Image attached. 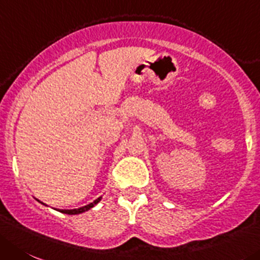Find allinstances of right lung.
<instances>
[{"mask_svg": "<svg viewBox=\"0 0 260 260\" xmlns=\"http://www.w3.org/2000/svg\"><path fill=\"white\" fill-rule=\"evenodd\" d=\"M100 200H101V198H99V199H96V200H94L93 203L88 204V205H84V207L78 208V209H60L59 212H60V213H64V214H70V215L81 214V213H84V212H87V210L91 209V208H93L94 205H96V204L100 203ZM42 204H43V203H42ZM43 205H46V204H43Z\"/></svg>", "mask_w": 260, "mask_h": 260, "instance_id": "1", "label": "right lung"}]
</instances>
